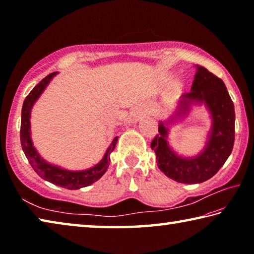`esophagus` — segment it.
I'll return each instance as SVG.
<instances>
[{"mask_svg": "<svg viewBox=\"0 0 254 254\" xmlns=\"http://www.w3.org/2000/svg\"><path fill=\"white\" fill-rule=\"evenodd\" d=\"M140 117V109L139 107H133L130 112V115L127 118L128 123H135Z\"/></svg>", "mask_w": 254, "mask_h": 254, "instance_id": "34e87169", "label": "esophagus"}]
</instances>
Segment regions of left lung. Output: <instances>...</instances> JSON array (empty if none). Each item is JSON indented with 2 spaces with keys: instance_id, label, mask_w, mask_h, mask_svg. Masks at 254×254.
Wrapping results in <instances>:
<instances>
[{
  "instance_id": "left-lung-1",
  "label": "left lung",
  "mask_w": 254,
  "mask_h": 254,
  "mask_svg": "<svg viewBox=\"0 0 254 254\" xmlns=\"http://www.w3.org/2000/svg\"><path fill=\"white\" fill-rule=\"evenodd\" d=\"M190 92L180 97L176 114L159 122V134L152 140L157 165L167 177L182 184L206 182L221 169L233 150L235 136L234 104L221 78L196 65ZM204 104L212 120L205 147L195 157L179 156L169 144V127L177 116H186L191 105Z\"/></svg>"
}]
</instances>
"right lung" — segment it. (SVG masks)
Instances as JSON below:
<instances>
[{
  "label": "right lung",
  "instance_id": "1",
  "mask_svg": "<svg viewBox=\"0 0 254 254\" xmlns=\"http://www.w3.org/2000/svg\"><path fill=\"white\" fill-rule=\"evenodd\" d=\"M58 74V71L51 72L47 77H45L36 87H34L29 95L25 97L23 102L22 111H21V130H20V140L21 147L27 157L28 161L33 170L36 171L38 176L42 179L47 180L56 186L67 188V189H79L83 187H87L93 183L97 182L103 175L106 173L110 166V154L118 142V136H115L110 147L107 148L104 157L97 165L91 167V168L85 170H68L62 168L57 165L50 163L40 156V153L34 148L32 139H31V124H30V118H31V110L34 103L44 93L47 86L49 85L51 79Z\"/></svg>",
  "mask_w": 254,
  "mask_h": 254
}]
</instances>
